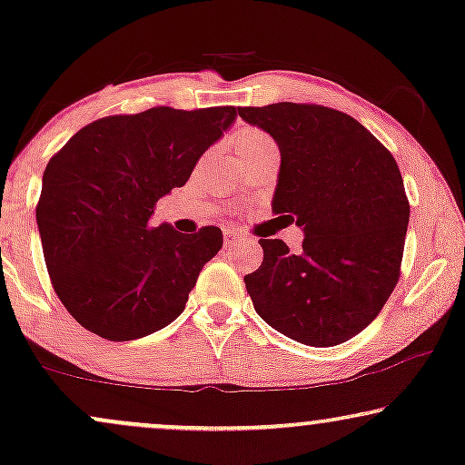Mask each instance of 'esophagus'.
I'll return each mask as SVG.
<instances>
[{"instance_id":"esophagus-1","label":"esophagus","mask_w":465,"mask_h":465,"mask_svg":"<svg viewBox=\"0 0 465 465\" xmlns=\"http://www.w3.org/2000/svg\"><path fill=\"white\" fill-rule=\"evenodd\" d=\"M243 239L241 237L239 232H234V231H224V243L231 247V245H234V243H239V241Z\"/></svg>"}]
</instances>
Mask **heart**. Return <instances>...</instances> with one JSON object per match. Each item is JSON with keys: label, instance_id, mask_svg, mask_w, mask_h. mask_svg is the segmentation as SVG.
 Masks as SVG:
<instances>
[{"label": "heart", "instance_id": "obj_1", "mask_svg": "<svg viewBox=\"0 0 465 465\" xmlns=\"http://www.w3.org/2000/svg\"><path fill=\"white\" fill-rule=\"evenodd\" d=\"M264 143H272V142L264 135L262 131H256V129H243L237 133V137H234V148L237 150L253 148V145H264Z\"/></svg>", "mask_w": 465, "mask_h": 465}]
</instances>
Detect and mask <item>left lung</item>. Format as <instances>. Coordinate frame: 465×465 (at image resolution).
I'll return each mask as SVG.
<instances>
[{
  "instance_id": "8db88e82",
  "label": "left lung",
  "mask_w": 465,
  "mask_h": 465,
  "mask_svg": "<svg viewBox=\"0 0 465 465\" xmlns=\"http://www.w3.org/2000/svg\"><path fill=\"white\" fill-rule=\"evenodd\" d=\"M282 154L272 212L302 228V252L260 239L264 260L245 275L262 320L311 347L360 334L400 277L411 205L391 152L358 120L323 105L241 107Z\"/></svg>"
}]
</instances>
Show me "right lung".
<instances>
[{"mask_svg":"<svg viewBox=\"0 0 465 465\" xmlns=\"http://www.w3.org/2000/svg\"><path fill=\"white\" fill-rule=\"evenodd\" d=\"M237 107H152L80 129L50 158L35 209L56 296L80 326L133 341L182 315L222 231L154 226L156 201L182 188Z\"/></svg>","mask_w":465,"mask_h":465,"instance_id":"1","label":"right lung"}]
</instances>
